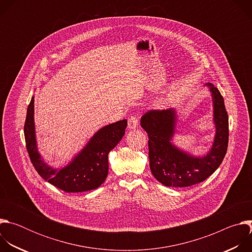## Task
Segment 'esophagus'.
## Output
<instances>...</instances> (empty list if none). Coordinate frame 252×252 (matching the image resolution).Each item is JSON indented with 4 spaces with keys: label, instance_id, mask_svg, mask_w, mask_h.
<instances>
[{
    "label": "esophagus",
    "instance_id": "obj_1",
    "mask_svg": "<svg viewBox=\"0 0 252 252\" xmlns=\"http://www.w3.org/2000/svg\"><path fill=\"white\" fill-rule=\"evenodd\" d=\"M127 125H128V128L129 129H134V128H136L137 127V126H138V119H137V117L136 116H131V117H129V119H128V121H127Z\"/></svg>",
    "mask_w": 252,
    "mask_h": 252
}]
</instances>
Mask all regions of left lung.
Wrapping results in <instances>:
<instances>
[{
  "label": "left lung",
  "instance_id": "8db88e82",
  "mask_svg": "<svg viewBox=\"0 0 252 252\" xmlns=\"http://www.w3.org/2000/svg\"><path fill=\"white\" fill-rule=\"evenodd\" d=\"M213 97L217 134L209 153L193 158L171 145L176 115L174 110H153L140 119V126L149 134L150 167L154 176L165 187L186 188L199 184L221 164L228 146V116L224 100L218 90L207 84Z\"/></svg>",
  "mask_w": 252,
  "mask_h": 252
}]
</instances>
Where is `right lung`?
Segmentation results:
<instances>
[{
	"mask_svg": "<svg viewBox=\"0 0 252 252\" xmlns=\"http://www.w3.org/2000/svg\"><path fill=\"white\" fill-rule=\"evenodd\" d=\"M127 121L123 120L100 128L87 147L66 167L60 170L48 166L37 151L33 125V96L28 105L24 126L26 148L38 173L51 185L65 192H83L97 189L109 172V153L123 138Z\"/></svg>",
	"mask_w": 252,
	"mask_h": 252,
	"instance_id": "add662e5",
	"label": "right lung"
}]
</instances>
